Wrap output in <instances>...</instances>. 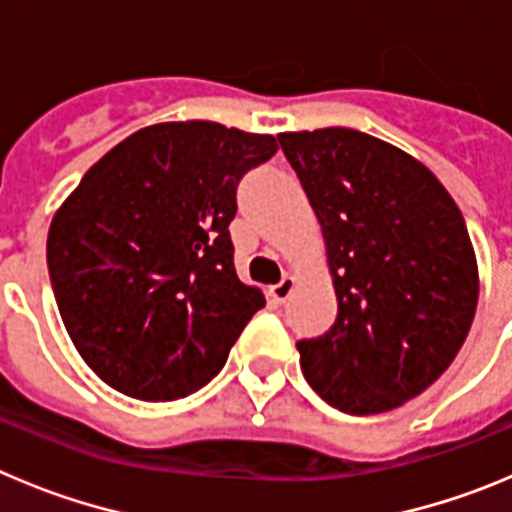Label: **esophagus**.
I'll use <instances>...</instances> for the list:
<instances>
[{
  "instance_id": "esophagus-1",
  "label": "esophagus",
  "mask_w": 512,
  "mask_h": 512,
  "mask_svg": "<svg viewBox=\"0 0 512 512\" xmlns=\"http://www.w3.org/2000/svg\"><path fill=\"white\" fill-rule=\"evenodd\" d=\"M293 288H296V278H293V275H283L281 283L270 286V296H273V301L283 304V301H286L288 296L293 293Z\"/></svg>"
}]
</instances>
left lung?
<instances>
[{"label": "left lung", "mask_w": 512, "mask_h": 512, "mask_svg": "<svg viewBox=\"0 0 512 512\" xmlns=\"http://www.w3.org/2000/svg\"><path fill=\"white\" fill-rule=\"evenodd\" d=\"M327 244L337 319L296 342L311 389L379 415L453 363L477 311L479 273L459 206L397 146L353 128L278 136Z\"/></svg>", "instance_id": "left-lung-1"}]
</instances>
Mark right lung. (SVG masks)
Listing matches in <instances>:
<instances>
[{"instance_id": "obj_1", "label": "right lung", "mask_w": 512, "mask_h": 512, "mask_svg": "<svg viewBox=\"0 0 512 512\" xmlns=\"http://www.w3.org/2000/svg\"><path fill=\"white\" fill-rule=\"evenodd\" d=\"M278 151L273 136L211 121L157 123L92 164L48 229V273L84 363L144 402L188 397L216 376L260 288L234 270L237 185Z\"/></svg>"}]
</instances>
